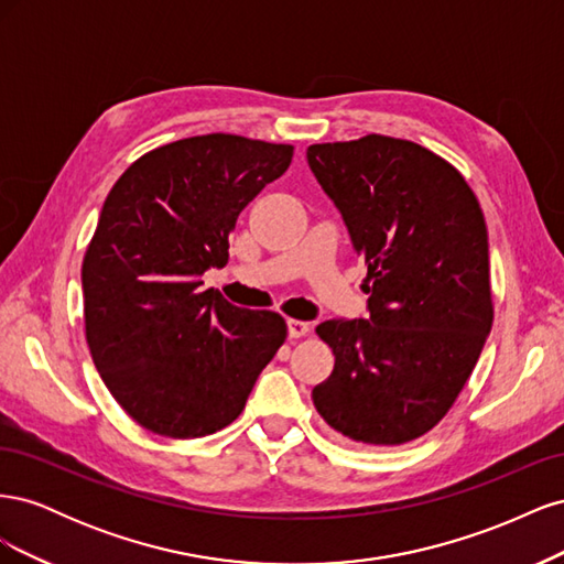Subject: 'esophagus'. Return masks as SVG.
<instances>
[{"label": "esophagus", "mask_w": 564, "mask_h": 564, "mask_svg": "<svg viewBox=\"0 0 564 564\" xmlns=\"http://www.w3.org/2000/svg\"><path fill=\"white\" fill-rule=\"evenodd\" d=\"M286 329H289V336H292V338H301V336L311 332V324L301 322V319H286Z\"/></svg>", "instance_id": "1"}]
</instances>
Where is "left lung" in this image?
<instances>
[{"label": "left lung", "mask_w": 564, "mask_h": 564, "mask_svg": "<svg viewBox=\"0 0 564 564\" xmlns=\"http://www.w3.org/2000/svg\"><path fill=\"white\" fill-rule=\"evenodd\" d=\"M305 155L369 294L367 319L317 324L334 371L313 388L315 409L355 442L404 445L449 412L491 332L482 209L449 162L412 141L369 133Z\"/></svg>", "instance_id": "1"}]
</instances>
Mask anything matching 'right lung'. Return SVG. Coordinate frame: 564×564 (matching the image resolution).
Returning <instances> with one entry per match:
<instances>
[{
	"label": "right lung",
	"mask_w": 564,
	"mask_h": 564,
	"mask_svg": "<svg viewBox=\"0 0 564 564\" xmlns=\"http://www.w3.org/2000/svg\"><path fill=\"white\" fill-rule=\"evenodd\" d=\"M292 158L207 133L148 152L112 185L82 263L84 324L100 379L143 429H226L284 344L282 315L237 308L202 275L226 265L237 216Z\"/></svg>",
	"instance_id": "obj_1"
}]
</instances>
